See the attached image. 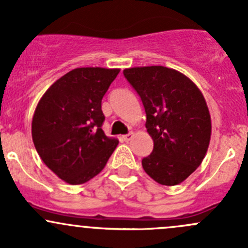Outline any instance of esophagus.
Masks as SVG:
<instances>
[{"label":"esophagus","instance_id":"34e87169","mask_svg":"<svg viewBox=\"0 0 248 248\" xmlns=\"http://www.w3.org/2000/svg\"><path fill=\"white\" fill-rule=\"evenodd\" d=\"M132 136H134V134H132V132H129V134L123 135V136H122V140H123L124 142H129L130 140L132 139Z\"/></svg>","mask_w":248,"mask_h":248}]
</instances>
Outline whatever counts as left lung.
Returning <instances> with one entry per match:
<instances>
[{
	"label": "left lung",
	"instance_id": "8db88e82",
	"mask_svg": "<svg viewBox=\"0 0 248 248\" xmlns=\"http://www.w3.org/2000/svg\"><path fill=\"white\" fill-rule=\"evenodd\" d=\"M125 78L141 98L148 134L154 141L143 170L161 185L190 177L203 161L211 119L202 92L184 74L161 65L125 69Z\"/></svg>",
	"mask_w": 248,
	"mask_h": 248
}]
</instances>
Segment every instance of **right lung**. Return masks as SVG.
Segmentation results:
<instances>
[{"instance_id": "1", "label": "right lung", "mask_w": 248, "mask_h": 248, "mask_svg": "<svg viewBox=\"0 0 248 248\" xmlns=\"http://www.w3.org/2000/svg\"><path fill=\"white\" fill-rule=\"evenodd\" d=\"M119 69L76 68L38 103L32 139L40 159L65 183L78 185L103 170L118 140L103 131L101 99Z\"/></svg>"}]
</instances>
